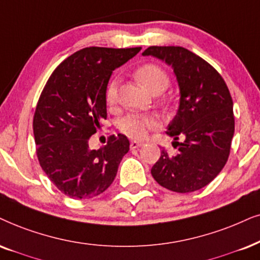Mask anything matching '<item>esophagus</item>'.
I'll return each mask as SVG.
<instances>
[{
    "mask_svg": "<svg viewBox=\"0 0 260 260\" xmlns=\"http://www.w3.org/2000/svg\"><path fill=\"white\" fill-rule=\"evenodd\" d=\"M141 145H143V143H141V141H137V140L131 141V149L132 150L138 149V147H140Z\"/></svg>",
    "mask_w": 260,
    "mask_h": 260,
    "instance_id": "esophagus-1",
    "label": "esophagus"
}]
</instances>
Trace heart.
Here are the masks:
<instances>
[{"instance_id":"1","label":"heart","mask_w":260,"mask_h":260,"mask_svg":"<svg viewBox=\"0 0 260 260\" xmlns=\"http://www.w3.org/2000/svg\"><path fill=\"white\" fill-rule=\"evenodd\" d=\"M136 77L144 87L150 92L164 91L169 84V78L159 66L153 63L143 64L136 72ZM120 79H111L106 90V101L108 104L113 106L117 100V88H119ZM158 124V119L153 115L147 114H128L122 117L119 122V128L126 136L141 139L145 137L147 131L152 129Z\"/></svg>"}]
</instances>
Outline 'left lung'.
Wrapping results in <instances>:
<instances>
[{"mask_svg": "<svg viewBox=\"0 0 260 260\" xmlns=\"http://www.w3.org/2000/svg\"><path fill=\"white\" fill-rule=\"evenodd\" d=\"M150 55L172 66L180 88L179 109L167 128L179 152L169 156L163 150L151 174L164 188L194 192L228 160L235 128L231 92L211 64L185 48L150 47L143 56ZM180 136L182 143L177 141Z\"/></svg>", "mask_w": 260, "mask_h": 260, "instance_id": "obj_1", "label": "left lung"}]
</instances>
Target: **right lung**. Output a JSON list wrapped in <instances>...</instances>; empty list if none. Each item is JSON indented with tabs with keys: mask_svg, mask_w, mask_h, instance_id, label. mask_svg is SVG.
Here are the masks:
<instances>
[{
	"mask_svg": "<svg viewBox=\"0 0 260 260\" xmlns=\"http://www.w3.org/2000/svg\"><path fill=\"white\" fill-rule=\"evenodd\" d=\"M140 49H81L52 72L43 88L34 117L37 157L51 182L71 198L103 193L129 150L123 134L110 136L98 150H90L88 139L107 119L106 90L111 73Z\"/></svg>",
	"mask_w": 260,
	"mask_h": 260,
	"instance_id": "add662e5",
	"label": "right lung"
}]
</instances>
